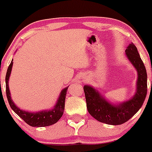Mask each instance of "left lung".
<instances>
[{
	"instance_id": "1",
	"label": "left lung",
	"mask_w": 152,
	"mask_h": 152,
	"mask_svg": "<svg viewBox=\"0 0 152 152\" xmlns=\"http://www.w3.org/2000/svg\"><path fill=\"white\" fill-rule=\"evenodd\" d=\"M125 53L138 73L136 90L133 97L125 102L113 104L92 86L86 85L83 87L89 114L98 121L107 125H121L128 121L142 107L147 94L146 67L134 44H129Z\"/></svg>"
}]
</instances>
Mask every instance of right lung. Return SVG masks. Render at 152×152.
I'll list each match as a JSON object with an SVG mask.
<instances>
[{
  "label": "right lung",
  "mask_w": 152,
  "mask_h": 152,
  "mask_svg": "<svg viewBox=\"0 0 152 152\" xmlns=\"http://www.w3.org/2000/svg\"><path fill=\"white\" fill-rule=\"evenodd\" d=\"M13 66V59L9 64L6 75V92L7 99L11 108L18 116L21 117L26 123L32 127H45L53 125L61 118L64 113L65 106V98L68 87L64 88L58 96L57 102L53 108L48 110H43L37 112H30L22 110L14 104L11 97L9 87V80Z\"/></svg>",
  "instance_id": "right-lung-1"
}]
</instances>
